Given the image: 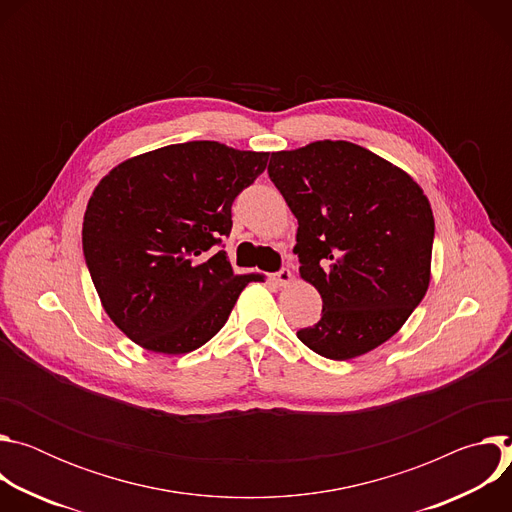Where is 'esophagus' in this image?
<instances>
[{
  "label": "esophagus",
  "mask_w": 512,
  "mask_h": 512,
  "mask_svg": "<svg viewBox=\"0 0 512 512\" xmlns=\"http://www.w3.org/2000/svg\"><path fill=\"white\" fill-rule=\"evenodd\" d=\"M269 279L273 281V283H277V285H287L291 279H294V275H291V271L289 269H281V271H277V273H271L269 275Z\"/></svg>",
  "instance_id": "34e87169"
}]
</instances>
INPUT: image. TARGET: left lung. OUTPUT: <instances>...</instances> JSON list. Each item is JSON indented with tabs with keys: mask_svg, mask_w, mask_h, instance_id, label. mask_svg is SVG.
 <instances>
[{
	"mask_svg": "<svg viewBox=\"0 0 512 512\" xmlns=\"http://www.w3.org/2000/svg\"><path fill=\"white\" fill-rule=\"evenodd\" d=\"M269 178L298 218L300 275L322 296L298 338L332 360L387 342L429 285L433 212L401 168L350 141L271 154Z\"/></svg>",
	"mask_w": 512,
	"mask_h": 512,
	"instance_id": "8db88e82",
	"label": "left lung"
}]
</instances>
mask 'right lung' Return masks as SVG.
<instances>
[{
	"instance_id": "1",
	"label": "right lung",
	"mask_w": 512,
	"mask_h": 512,
	"mask_svg": "<svg viewBox=\"0 0 512 512\" xmlns=\"http://www.w3.org/2000/svg\"><path fill=\"white\" fill-rule=\"evenodd\" d=\"M269 154L218 141H186L135 156L95 188L83 253L115 326L152 352L184 354L229 320L247 283L223 239L235 198L263 174Z\"/></svg>"
}]
</instances>
